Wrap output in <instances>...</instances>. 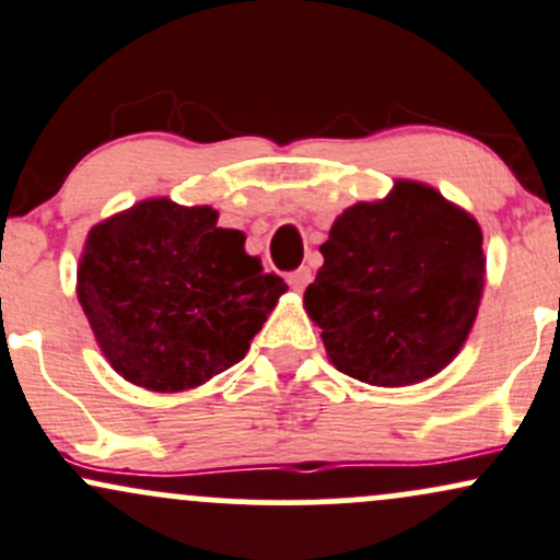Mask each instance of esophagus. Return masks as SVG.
Segmentation results:
<instances>
[{
  "instance_id": "esophagus-1",
  "label": "esophagus",
  "mask_w": 560,
  "mask_h": 560,
  "mask_svg": "<svg viewBox=\"0 0 560 560\" xmlns=\"http://www.w3.org/2000/svg\"><path fill=\"white\" fill-rule=\"evenodd\" d=\"M287 281H290V287H292L294 292H303L305 287L311 284V268L300 266L298 270H292V273L287 276Z\"/></svg>"
}]
</instances>
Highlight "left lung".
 <instances>
[{
    "label": "left lung",
    "mask_w": 560,
    "mask_h": 560,
    "mask_svg": "<svg viewBox=\"0 0 560 560\" xmlns=\"http://www.w3.org/2000/svg\"><path fill=\"white\" fill-rule=\"evenodd\" d=\"M481 244L476 220L422 183L398 180L388 199L348 207L305 290L331 364L383 388L444 370L476 322Z\"/></svg>",
    "instance_id": "left-lung-1"
}]
</instances>
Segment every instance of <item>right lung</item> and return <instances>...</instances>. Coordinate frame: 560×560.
<instances>
[{
    "instance_id": "1",
    "label": "right lung",
    "mask_w": 560,
    "mask_h": 560,
    "mask_svg": "<svg viewBox=\"0 0 560 560\" xmlns=\"http://www.w3.org/2000/svg\"><path fill=\"white\" fill-rule=\"evenodd\" d=\"M287 292L218 229L212 207L149 199L90 231L79 303L116 372L140 388H196L247 355Z\"/></svg>"
}]
</instances>
